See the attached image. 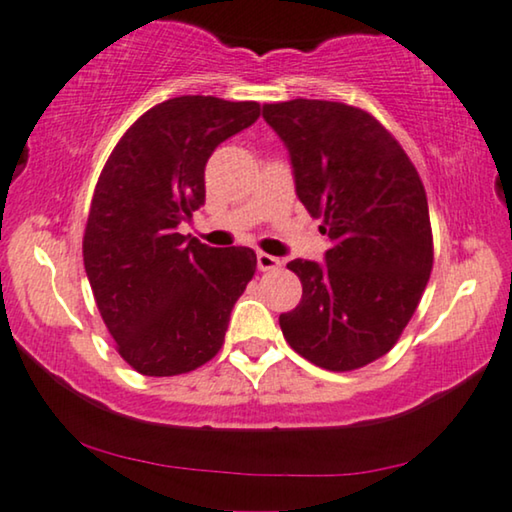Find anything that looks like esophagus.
Masks as SVG:
<instances>
[{
    "label": "esophagus",
    "mask_w": 512,
    "mask_h": 512,
    "mask_svg": "<svg viewBox=\"0 0 512 512\" xmlns=\"http://www.w3.org/2000/svg\"><path fill=\"white\" fill-rule=\"evenodd\" d=\"M256 263H258V270H261V272L277 270L279 265H282V261H279L277 256H270V254H265V251H258V254H256Z\"/></svg>",
    "instance_id": "obj_1"
}]
</instances>
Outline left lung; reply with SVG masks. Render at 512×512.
<instances>
[{
	"label": "left lung",
	"mask_w": 512,
	"mask_h": 512,
	"mask_svg": "<svg viewBox=\"0 0 512 512\" xmlns=\"http://www.w3.org/2000/svg\"><path fill=\"white\" fill-rule=\"evenodd\" d=\"M291 153L296 193L321 219L326 265L296 258L303 284L279 326L314 366L347 373L389 352L415 314L433 268L422 179L373 114L326 100L263 104Z\"/></svg>",
	"instance_id": "1"
}]
</instances>
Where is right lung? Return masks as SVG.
<instances>
[{
  "instance_id": "1",
  "label": "right lung",
  "mask_w": 512,
  "mask_h": 512,
  "mask_svg": "<svg viewBox=\"0 0 512 512\" xmlns=\"http://www.w3.org/2000/svg\"><path fill=\"white\" fill-rule=\"evenodd\" d=\"M258 116V102L172 97L139 116L104 163L83 265L116 352L137 373H191L223 347L256 254L207 247L177 226L205 205L212 151Z\"/></svg>"
}]
</instances>
